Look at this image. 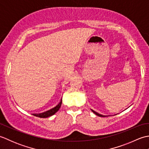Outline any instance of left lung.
I'll return each mask as SVG.
<instances>
[{
    "instance_id": "8db88e82",
    "label": "left lung",
    "mask_w": 149,
    "mask_h": 149,
    "mask_svg": "<svg viewBox=\"0 0 149 149\" xmlns=\"http://www.w3.org/2000/svg\"><path fill=\"white\" fill-rule=\"evenodd\" d=\"M91 111H93V113H94L96 115H97V116H101V117H104V116H104V115H100V114H99V113H97V112H95V111H93V109H91Z\"/></svg>"
}]
</instances>
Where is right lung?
<instances>
[{
  "label": "right lung",
  "instance_id": "obj_1",
  "mask_svg": "<svg viewBox=\"0 0 149 149\" xmlns=\"http://www.w3.org/2000/svg\"><path fill=\"white\" fill-rule=\"evenodd\" d=\"M61 103H62V99L60 100V102L58 104H57L55 107H54L53 108L50 109L48 111H46L42 113L33 114V115L38 116V117H40V118H47V117L51 116L54 115V114L59 109L60 107H61Z\"/></svg>",
  "mask_w": 149,
  "mask_h": 149
}]
</instances>
